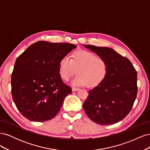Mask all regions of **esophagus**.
Wrapping results in <instances>:
<instances>
[{
    "mask_svg": "<svg viewBox=\"0 0 150 150\" xmlns=\"http://www.w3.org/2000/svg\"><path fill=\"white\" fill-rule=\"evenodd\" d=\"M72 91H79V88H72Z\"/></svg>",
    "mask_w": 150,
    "mask_h": 150,
    "instance_id": "obj_1",
    "label": "esophagus"
}]
</instances>
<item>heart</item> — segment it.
Wrapping results in <instances>:
<instances>
[{
    "instance_id": "1",
    "label": "heart",
    "mask_w": 150,
    "mask_h": 150,
    "mask_svg": "<svg viewBox=\"0 0 150 150\" xmlns=\"http://www.w3.org/2000/svg\"><path fill=\"white\" fill-rule=\"evenodd\" d=\"M59 74L62 79L69 81L76 74L79 75L72 81L74 86L94 88L105 79L108 71V64L104 59L98 57L94 53L79 50L74 52L71 59L63 57L59 62Z\"/></svg>"
}]
</instances>
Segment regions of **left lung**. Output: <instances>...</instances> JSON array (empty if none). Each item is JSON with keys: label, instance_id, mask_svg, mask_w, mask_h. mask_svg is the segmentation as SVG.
Instances as JSON below:
<instances>
[{"label": "left lung", "instance_id": "8db88e82", "mask_svg": "<svg viewBox=\"0 0 150 150\" xmlns=\"http://www.w3.org/2000/svg\"><path fill=\"white\" fill-rule=\"evenodd\" d=\"M104 59L108 74L103 82L89 91L83 104L86 114L96 123L108 125L123 120L137 96V72L128 58L111 48L84 45Z\"/></svg>", "mask_w": 150, "mask_h": 150}]
</instances>
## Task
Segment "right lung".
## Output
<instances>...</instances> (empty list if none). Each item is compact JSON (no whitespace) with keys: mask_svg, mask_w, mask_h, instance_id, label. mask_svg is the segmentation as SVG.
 <instances>
[{"mask_svg":"<svg viewBox=\"0 0 150 150\" xmlns=\"http://www.w3.org/2000/svg\"><path fill=\"white\" fill-rule=\"evenodd\" d=\"M76 46L35 42L17 58L11 76L13 101L22 115L43 122L55 117L71 93L59 74V62Z\"/></svg>","mask_w":150,"mask_h":150,"instance_id":"right-lung-1","label":"right lung"}]
</instances>
